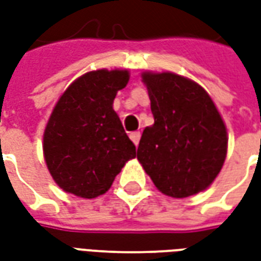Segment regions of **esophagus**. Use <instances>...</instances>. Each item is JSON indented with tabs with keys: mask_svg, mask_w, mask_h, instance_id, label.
<instances>
[{
	"mask_svg": "<svg viewBox=\"0 0 261 261\" xmlns=\"http://www.w3.org/2000/svg\"><path fill=\"white\" fill-rule=\"evenodd\" d=\"M131 141L134 142L136 145H138V142H140V138H141V133L140 131H134V133H131L130 134Z\"/></svg>",
	"mask_w": 261,
	"mask_h": 261,
	"instance_id": "obj_1",
	"label": "esophagus"
}]
</instances>
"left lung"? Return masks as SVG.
Instances as JSON below:
<instances>
[{
	"label": "left lung",
	"instance_id": "1",
	"mask_svg": "<svg viewBox=\"0 0 261 261\" xmlns=\"http://www.w3.org/2000/svg\"><path fill=\"white\" fill-rule=\"evenodd\" d=\"M153 124L142 131L137 159L159 192L185 198L204 192L224 166L228 133L207 91L173 72L144 71Z\"/></svg>",
	"mask_w": 261,
	"mask_h": 261
}]
</instances>
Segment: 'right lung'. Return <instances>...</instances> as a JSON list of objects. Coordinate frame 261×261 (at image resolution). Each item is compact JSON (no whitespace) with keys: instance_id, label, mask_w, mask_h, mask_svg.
Here are the masks:
<instances>
[{"instance_id":"right-lung-1","label":"right lung","mask_w":261,"mask_h":261,"mask_svg":"<svg viewBox=\"0 0 261 261\" xmlns=\"http://www.w3.org/2000/svg\"><path fill=\"white\" fill-rule=\"evenodd\" d=\"M128 69H96L81 75L60 96L43 134V155L64 192L95 198L108 192L136 145L113 109Z\"/></svg>"}]
</instances>
